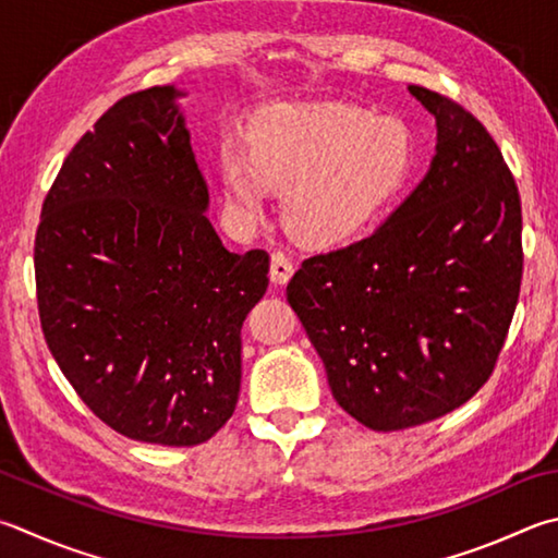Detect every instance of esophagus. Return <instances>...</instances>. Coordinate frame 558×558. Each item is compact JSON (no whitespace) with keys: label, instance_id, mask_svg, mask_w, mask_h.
<instances>
[{"label":"esophagus","instance_id":"34e87169","mask_svg":"<svg viewBox=\"0 0 558 558\" xmlns=\"http://www.w3.org/2000/svg\"><path fill=\"white\" fill-rule=\"evenodd\" d=\"M292 272H295V263L290 260L288 253L276 251L270 256V280L276 282V286H286V282L292 278Z\"/></svg>","mask_w":558,"mask_h":558}]
</instances>
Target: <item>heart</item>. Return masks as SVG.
Instances as JSON below:
<instances>
[{"label":"heart","instance_id":"obj_1","mask_svg":"<svg viewBox=\"0 0 558 558\" xmlns=\"http://www.w3.org/2000/svg\"><path fill=\"white\" fill-rule=\"evenodd\" d=\"M246 144L219 150L229 207L256 221L270 187H286L288 229L317 248L366 234L408 187L417 158L400 117L343 102L266 107L251 119Z\"/></svg>","mask_w":558,"mask_h":558}]
</instances>
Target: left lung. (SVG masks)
<instances>
[{
  "label": "left lung",
  "mask_w": 558,
  "mask_h": 558,
  "mask_svg": "<svg viewBox=\"0 0 558 558\" xmlns=\"http://www.w3.org/2000/svg\"><path fill=\"white\" fill-rule=\"evenodd\" d=\"M429 173L371 236L302 260L288 286L333 400L373 432L461 408L493 376L522 282V202L498 144L451 97Z\"/></svg>",
  "instance_id": "left-lung-1"
}]
</instances>
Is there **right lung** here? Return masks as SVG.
<instances>
[{
    "label": "right lung",
    "mask_w": 558,
    "mask_h": 558,
    "mask_svg": "<svg viewBox=\"0 0 558 558\" xmlns=\"http://www.w3.org/2000/svg\"><path fill=\"white\" fill-rule=\"evenodd\" d=\"M170 85L111 105L60 166L34 244L40 329L89 410L129 439L197 447L241 388V327L270 256L231 253Z\"/></svg>",
    "instance_id": "right-lung-1"
}]
</instances>
